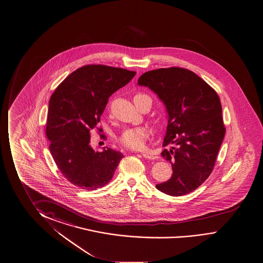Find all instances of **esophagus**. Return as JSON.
I'll list each match as a JSON object with an SVG mask.
<instances>
[{
	"mask_svg": "<svg viewBox=\"0 0 263 263\" xmlns=\"http://www.w3.org/2000/svg\"><path fill=\"white\" fill-rule=\"evenodd\" d=\"M141 155H142V157L146 158V159H149V160H155V159H156L155 156L151 155V154H148V153H143Z\"/></svg>",
	"mask_w": 263,
	"mask_h": 263,
	"instance_id": "obj_1",
	"label": "esophagus"
}]
</instances>
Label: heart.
<instances>
[{
	"instance_id": "b5f03b06",
	"label": "heart",
	"mask_w": 263,
	"mask_h": 263,
	"mask_svg": "<svg viewBox=\"0 0 263 263\" xmlns=\"http://www.w3.org/2000/svg\"><path fill=\"white\" fill-rule=\"evenodd\" d=\"M142 95H135L134 98ZM149 136V130L146 127H132L124 129L118 137V141L125 148L139 151L145 148L146 141Z\"/></svg>"
}]
</instances>
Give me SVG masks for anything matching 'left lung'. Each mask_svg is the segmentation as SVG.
<instances>
[{"label":"left lung","mask_w":263,"mask_h":263,"mask_svg":"<svg viewBox=\"0 0 263 263\" xmlns=\"http://www.w3.org/2000/svg\"><path fill=\"white\" fill-rule=\"evenodd\" d=\"M138 84L149 88L164 103L168 125L161 156L173 175L156 188L171 196L196 190L211 175L225 135L220 98L193 71L179 67L147 71Z\"/></svg>","instance_id":"obj_1"}]
</instances>
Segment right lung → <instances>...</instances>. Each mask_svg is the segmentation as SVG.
<instances>
[{"label": "right lung", "mask_w": 263, "mask_h": 263, "mask_svg": "<svg viewBox=\"0 0 263 263\" xmlns=\"http://www.w3.org/2000/svg\"><path fill=\"white\" fill-rule=\"evenodd\" d=\"M135 74L122 68L85 65L67 76L51 95L46 122L49 149L60 172L76 187H103L123 158L108 147L95 152L90 133L101 121L110 95Z\"/></svg>", "instance_id": "right-lung-1"}]
</instances>
